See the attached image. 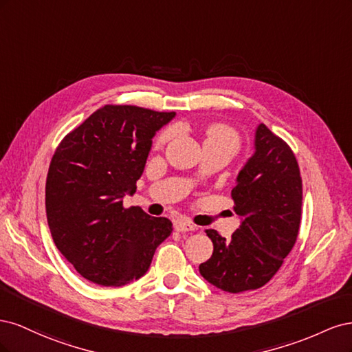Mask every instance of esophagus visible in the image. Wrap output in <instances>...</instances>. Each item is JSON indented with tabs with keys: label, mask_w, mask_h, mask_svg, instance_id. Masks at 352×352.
Segmentation results:
<instances>
[{
	"label": "esophagus",
	"mask_w": 352,
	"mask_h": 352,
	"mask_svg": "<svg viewBox=\"0 0 352 352\" xmlns=\"http://www.w3.org/2000/svg\"><path fill=\"white\" fill-rule=\"evenodd\" d=\"M175 228H176L177 232H192V230L197 229V226L194 225V223H190L188 220H179V221H176Z\"/></svg>",
	"instance_id": "34e87169"
}]
</instances>
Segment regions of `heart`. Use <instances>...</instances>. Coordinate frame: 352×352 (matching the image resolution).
Returning a JSON list of instances; mask_svg holds the SVG:
<instances>
[{"instance_id": "1", "label": "heart", "mask_w": 352, "mask_h": 352, "mask_svg": "<svg viewBox=\"0 0 352 352\" xmlns=\"http://www.w3.org/2000/svg\"><path fill=\"white\" fill-rule=\"evenodd\" d=\"M170 133L168 132H163L157 138L155 146H163L166 144V141L168 140ZM207 142H228L232 144L235 148H238L239 145V138L236 135V132L229 127L228 124L223 123H214L211 124L207 129Z\"/></svg>"}]
</instances>
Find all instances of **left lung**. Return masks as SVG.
Segmentation results:
<instances>
[{
	"instance_id": "1",
	"label": "left lung",
	"mask_w": 352,
	"mask_h": 352,
	"mask_svg": "<svg viewBox=\"0 0 352 352\" xmlns=\"http://www.w3.org/2000/svg\"><path fill=\"white\" fill-rule=\"evenodd\" d=\"M255 153L232 189L241 226L230 239L207 229L212 255L199 264L202 278L221 291H254L278 273L301 223L302 179L291 146L267 126L255 131Z\"/></svg>"
}]
</instances>
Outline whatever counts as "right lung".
<instances>
[{"label":"right lung","mask_w":352,"mask_h":352,"mask_svg":"<svg viewBox=\"0 0 352 352\" xmlns=\"http://www.w3.org/2000/svg\"><path fill=\"white\" fill-rule=\"evenodd\" d=\"M136 105H104L67 133L52 155L45 185L56 247L85 279L123 286L150 269L173 230L166 217L123 207L135 194L153 138L175 117Z\"/></svg>","instance_id":"obj_1"}]
</instances>
